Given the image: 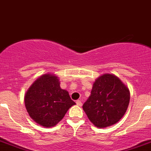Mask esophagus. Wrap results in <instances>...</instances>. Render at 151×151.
<instances>
[{
	"mask_svg": "<svg viewBox=\"0 0 151 151\" xmlns=\"http://www.w3.org/2000/svg\"><path fill=\"white\" fill-rule=\"evenodd\" d=\"M76 104H77V105L78 106L82 105V102H81V100H77V101H76Z\"/></svg>",
	"mask_w": 151,
	"mask_h": 151,
	"instance_id": "esophagus-1",
	"label": "esophagus"
}]
</instances>
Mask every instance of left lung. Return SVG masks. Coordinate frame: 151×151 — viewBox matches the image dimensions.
<instances>
[{
    "label": "left lung",
    "instance_id": "8db88e82",
    "mask_svg": "<svg viewBox=\"0 0 151 151\" xmlns=\"http://www.w3.org/2000/svg\"><path fill=\"white\" fill-rule=\"evenodd\" d=\"M129 99V91L121 81L113 74H105L95 81L83 108L95 126L104 128L123 117Z\"/></svg>",
    "mask_w": 151,
    "mask_h": 151
}]
</instances>
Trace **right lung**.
Listing matches in <instances>:
<instances>
[{"label":"right lung","instance_id":"right-lung-1","mask_svg":"<svg viewBox=\"0 0 151 151\" xmlns=\"http://www.w3.org/2000/svg\"><path fill=\"white\" fill-rule=\"evenodd\" d=\"M58 77L47 74L31 86L25 96V104L29 116L45 127L55 126L75 102L68 92L62 89Z\"/></svg>","mask_w":151,"mask_h":151}]
</instances>
